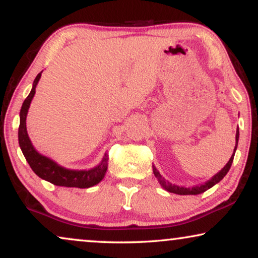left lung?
<instances>
[{
  "label": "left lung",
  "instance_id": "1",
  "mask_svg": "<svg viewBox=\"0 0 258 258\" xmlns=\"http://www.w3.org/2000/svg\"><path fill=\"white\" fill-rule=\"evenodd\" d=\"M238 137H239V132L237 129V133H236V146H235V151H236V148H237V143H238ZM234 156H235V153L232 154V156L230 160L227 164H225V167L222 169L220 172H217L216 175L214 176V177H211L209 181L204 183V184H201V185H196V186H192V188H185V186H178V185H175V184H171V183H169L168 181H165L164 177H162L160 172L157 171V169L153 167V170H154V175L155 177L158 179V182H160V184L163 186L165 190H168L169 192H174V194H177V195H197V194H202L206 191V190L210 189L211 186H214L216 183H218L221 181L222 178L224 177L225 175H227V172L229 171V169H230L231 164H232V161H234Z\"/></svg>",
  "mask_w": 258,
  "mask_h": 258
}]
</instances>
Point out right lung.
<instances>
[{"label": "right lung", "mask_w": 258, "mask_h": 258, "mask_svg": "<svg viewBox=\"0 0 258 258\" xmlns=\"http://www.w3.org/2000/svg\"><path fill=\"white\" fill-rule=\"evenodd\" d=\"M42 72L36 76L34 81L33 89L30 94L24 100L22 108L20 111V126H19V143L21 150L26 157L30 168L36 174L38 177L45 179V181L52 183L55 185L59 186H69V188H89L102 181L104 177L105 171L108 168V156L105 155L103 160L97 167H95L90 170H70L56 164L50 158L38 154L35 148L31 144L29 136L27 134V125L26 118L29 109L30 102L33 100L35 91H36V86L38 81L41 79Z\"/></svg>", "instance_id": "right-lung-1"}]
</instances>
